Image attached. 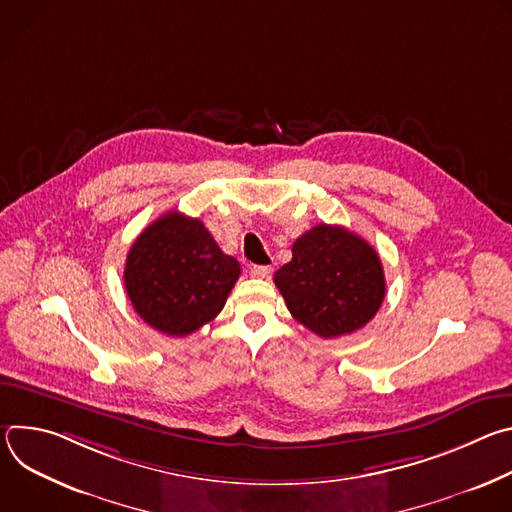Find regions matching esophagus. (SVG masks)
Segmentation results:
<instances>
[{
    "mask_svg": "<svg viewBox=\"0 0 512 512\" xmlns=\"http://www.w3.org/2000/svg\"><path fill=\"white\" fill-rule=\"evenodd\" d=\"M251 275H253V277H259V279L269 277V275H271V267H269V265H253V267H251Z\"/></svg>",
    "mask_w": 512,
    "mask_h": 512,
    "instance_id": "esophagus-1",
    "label": "esophagus"
}]
</instances>
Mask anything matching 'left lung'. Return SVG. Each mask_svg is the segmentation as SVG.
Returning a JSON list of instances; mask_svg holds the SVG:
<instances>
[{"mask_svg": "<svg viewBox=\"0 0 512 512\" xmlns=\"http://www.w3.org/2000/svg\"><path fill=\"white\" fill-rule=\"evenodd\" d=\"M291 261L273 281L287 310L322 338L352 334L369 324L385 300L379 253L338 225H316L296 239Z\"/></svg>", "mask_w": 512, "mask_h": 512, "instance_id": "1", "label": "left lung"}]
</instances>
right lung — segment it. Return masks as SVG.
Here are the masks:
<instances>
[{"instance_id": "1", "label": "right lung", "mask_w": 512, "mask_h": 512, "mask_svg": "<svg viewBox=\"0 0 512 512\" xmlns=\"http://www.w3.org/2000/svg\"><path fill=\"white\" fill-rule=\"evenodd\" d=\"M239 275V261L221 251L198 218L172 210L135 239L123 281L145 324L188 336L221 314Z\"/></svg>"}]
</instances>
